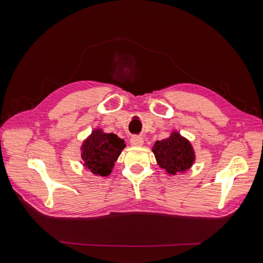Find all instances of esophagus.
I'll return each instance as SVG.
<instances>
[{"label": "esophagus", "instance_id": "1", "mask_svg": "<svg viewBox=\"0 0 263 263\" xmlns=\"http://www.w3.org/2000/svg\"><path fill=\"white\" fill-rule=\"evenodd\" d=\"M142 144H144V139L140 136H133L130 138V145L134 147H141Z\"/></svg>", "mask_w": 263, "mask_h": 263}]
</instances>
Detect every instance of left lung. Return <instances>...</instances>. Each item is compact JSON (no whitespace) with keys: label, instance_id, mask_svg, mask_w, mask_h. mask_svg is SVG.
Here are the masks:
<instances>
[{"label":"left lung","instance_id":"obj_1","mask_svg":"<svg viewBox=\"0 0 263 263\" xmlns=\"http://www.w3.org/2000/svg\"><path fill=\"white\" fill-rule=\"evenodd\" d=\"M153 153L159 166L170 176L189 170L195 161L192 145L178 132H172L170 137L156 141Z\"/></svg>","mask_w":263,"mask_h":263}]
</instances>
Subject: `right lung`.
Wrapping results in <instances>:
<instances>
[{"instance_id":"right-lung-1","label":"right lung","mask_w":263,"mask_h":263,"mask_svg":"<svg viewBox=\"0 0 263 263\" xmlns=\"http://www.w3.org/2000/svg\"><path fill=\"white\" fill-rule=\"evenodd\" d=\"M125 147L124 139L117 137V135L106 134L100 128L94 129L81 146L84 168L95 176H109Z\"/></svg>"}]
</instances>
